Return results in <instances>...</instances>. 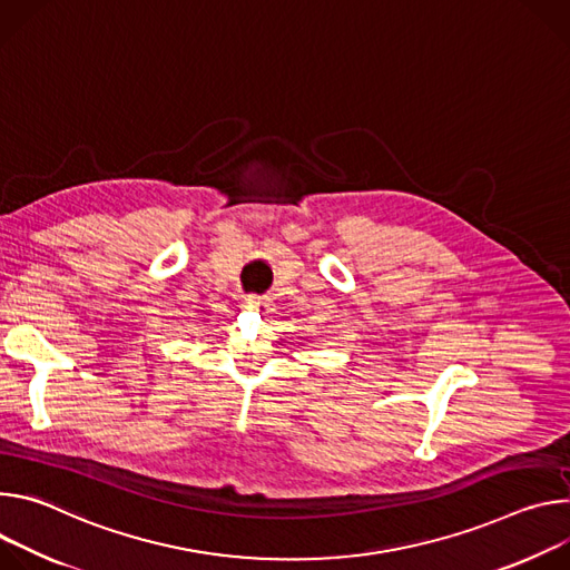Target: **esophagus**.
<instances>
[{
	"label": "esophagus",
	"instance_id": "1",
	"mask_svg": "<svg viewBox=\"0 0 570 570\" xmlns=\"http://www.w3.org/2000/svg\"><path fill=\"white\" fill-rule=\"evenodd\" d=\"M272 298L269 296H248L246 298V307L248 309H256V312H263V314H267V312H272Z\"/></svg>",
	"mask_w": 570,
	"mask_h": 570
}]
</instances>
